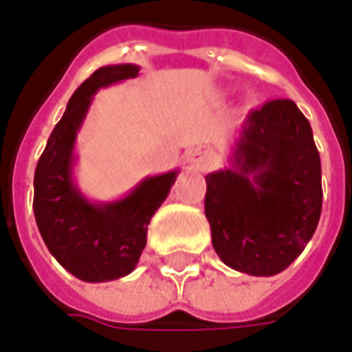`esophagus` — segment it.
<instances>
[{"label":"esophagus","instance_id":"esophagus-1","mask_svg":"<svg viewBox=\"0 0 352 352\" xmlns=\"http://www.w3.org/2000/svg\"><path fill=\"white\" fill-rule=\"evenodd\" d=\"M214 153L212 149H208V147H195V149H191L188 153V161L195 166V168H199V170H207L210 168L212 164H214Z\"/></svg>","mask_w":352,"mask_h":352}]
</instances>
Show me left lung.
<instances>
[{"instance_id": "obj_1", "label": "left lung", "mask_w": 352, "mask_h": 352, "mask_svg": "<svg viewBox=\"0 0 352 352\" xmlns=\"http://www.w3.org/2000/svg\"><path fill=\"white\" fill-rule=\"evenodd\" d=\"M205 180L212 247L237 272L280 274L316 232L322 212L320 155L309 120L292 99L251 111L228 166Z\"/></svg>"}]
</instances>
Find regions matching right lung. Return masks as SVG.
I'll return each instance as SVG.
<instances>
[{
    "mask_svg": "<svg viewBox=\"0 0 352 352\" xmlns=\"http://www.w3.org/2000/svg\"><path fill=\"white\" fill-rule=\"evenodd\" d=\"M138 65H107L72 94L34 172V217L50 253L78 280L128 276L147 243V226L168 197L178 170L147 176L122 199L89 201L74 182V145L98 89L135 78Z\"/></svg>",
    "mask_w": 352,
    "mask_h": 352,
    "instance_id": "1",
    "label": "right lung"
}]
</instances>
